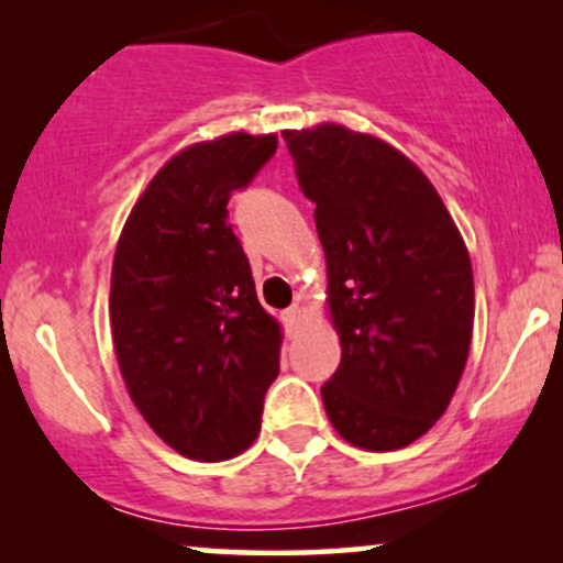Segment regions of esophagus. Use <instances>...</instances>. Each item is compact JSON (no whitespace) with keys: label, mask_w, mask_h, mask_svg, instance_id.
<instances>
[{"label":"esophagus","mask_w":563,"mask_h":563,"mask_svg":"<svg viewBox=\"0 0 563 563\" xmlns=\"http://www.w3.org/2000/svg\"><path fill=\"white\" fill-rule=\"evenodd\" d=\"M301 320H303V309L299 307V303H294V307H288L286 312H283V322H286L288 335H294L296 331H299Z\"/></svg>","instance_id":"obj_1"}]
</instances>
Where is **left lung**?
Returning a JSON list of instances; mask_svg holds the SVG:
<instances>
[{
    "label": "left lung",
    "mask_w": 563,
    "mask_h": 563,
    "mask_svg": "<svg viewBox=\"0 0 563 563\" xmlns=\"http://www.w3.org/2000/svg\"><path fill=\"white\" fill-rule=\"evenodd\" d=\"M325 251V303L341 365L328 421L360 450L389 452L448 410L474 333V273L437 187L405 153L344 124L286 129Z\"/></svg>",
    "instance_id": "1"
}]
</instances>
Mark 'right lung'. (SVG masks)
<instances>
[{
  "label": "right lung",
  "instance_id": "right-lung-1",
  "mask_svg": "<svg viewBox=\"0 0 563 563\" xmlns=\"http://www.w3.org/2000/svg\"><path fill=\"white\" fill-rule=\"evenodd\" d=\"M277 151L230 132L172 156L129 211L113 256V349L147 426L190 461L251 448L280 371V322L256 299L228 200Z\"/></svg>",
  "mask_w": 563,
  "mask_h": 563
}]
</instances>
